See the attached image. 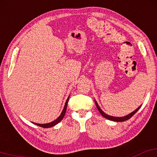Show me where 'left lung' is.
<instances>
[{
	"instance_id": "8db88e82",
	"label": "left lung",
	"mask_w": 157,
	"mask_h": 157,
	"mask_svg": "<svg viewBox=\"0 0 157 157\" xmlns=\"http://www.w3.org/2000/svg\"><path fill=\"white\" fill-rule=\"evenodd\" d=\"M95 104H96V106H97V109H98L99 112L101 113V115H102L104 117H105V118L109 120V121H116V122H123V121H127V120H128V119H130L132 117V116L134 115V114H136V113L138 110V109H139L140 107H141V106H140V107H138V108L136 109L135 111L132 112V113H130L129 115H126V116H124V117H113V116L108 115H107V114H106V113H104V112L101 109L100 107H99V106L98 105V104L97 103L96 101H95Z\"/></svg>"
}]
</instances>
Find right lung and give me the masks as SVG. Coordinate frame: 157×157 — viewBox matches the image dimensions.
<instances>
[{
  "mask_svg": "<svg viewBox=\"0 0 157 157\" xmlns=\"http://www.w3.org/2000/svg\"><path fill=\"white\" fill-rule=\"evenodd\" d=\"M68 99H69V97L67 99V100L66 101V104H65V107L63 109L62 113H61L60 115L59 116V117L57 118L56 120H55L54 121L51 122V123H46V124H39V123H33L34 124H35V125L40 126V127H42V128H51L52 126L56 125L58 124V123H60V122L62 121L63 118V117L65 116V114H66V109H67V105H68Z\"/></svg>",
  "mask_w": 157,
  "mask_h": 157,
  "instance_id": "right-lung-1",
  "label": "right lung"
}]
</instances>
